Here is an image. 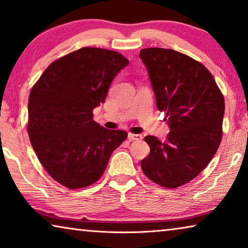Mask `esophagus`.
Here are the masks:
<instances>
[{
	"label": "esophagus",
	"instance_id": "obj_1",
	"mask_svg": "<svg viewBox=\"0 0 248 248\" xmlns=\"http://www.w3.org/2000/svg\"><path fill=\"white\" fill-rule=\"evenodd\" d=\"M142 138L141 135H135V134H128V139L132 141V140H140Z\"/></svg>",
	"mask_w": 248,
	"mask_h": 248
}]
</instances>
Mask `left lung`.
Segmentation results:
<instances>
[{"mask_svg":"<svg viewBox=\"0 0 248 248\" xmlns=\"http://www.w3.org/2000/svg\"><path fill=\"white\" fill-rule=\"evenodd\" d=\"M147 68L158 110L168 117L166 141L147 136L150 154L141 169L154 183L177 188L204 169L218 149L225 101L208 70L170 49L148 47L139 54Z\"/></svg>","mask_w":248,"mask_h":248,"instance_id":"left-lung-1","label":"left lung"}]
</instances>
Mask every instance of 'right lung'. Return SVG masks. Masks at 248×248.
I'll list each match as a JSON object with an SVG mask.
<instances>
[{
	"instance_id": "right-lung-1",
	"label": "right lung",
	"mask_w": 248,
	"mask_h": 248,
	"mask_svg": "<svg viewBox=\"0 0 248 248\" xmlns=\"http://www.w3.org/2000/svg\"><path fill=\"white\" fill-rule=\"evenodd\" d=\"M124 55L82 47L51 63L30 92L28 132L40 162L59 184L77 189L94 184L112 151L127 138L92 119L110 84L128 65Z\"/></svg>"
}]
</instances>
